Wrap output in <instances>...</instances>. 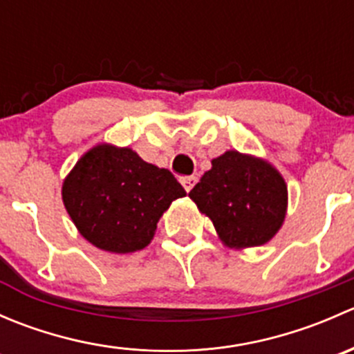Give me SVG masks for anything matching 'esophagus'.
Listing matches in <instances>:
<instances>
[{"mask_svg": "<svg viewBox=\"0 0 354 354\" xmlns=\"http://www.w3.org/2000/svg\"><path fill=\"white\" fill-rule=\"evenodd\" d=\"M181 185H183V188L187 192H190L192 188L195 187V183H197V178L195 176H185V178H181Z\"/></svg>", "mask_w": 354, "mask_h": 354, "instance_id": "1", "label": "esophagus"}]
</instances>
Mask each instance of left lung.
<instances>
[{"instance_id":"obj_1","label":"left lung","mask_w":354,"mask_h":354,"mask_svg":"<svg viewBox=\"0 0 354 354\" xmlns=\"http://www.w3.org/2000/svg\"><path fill=\"white\" fill-rule=\"evenodd\" d=\"M188 195L212 219L221 240L236 248L267 243L286 216L283 176L270 164L236 151L214 159L212 169Z\"/></svg>"}]
</instances>
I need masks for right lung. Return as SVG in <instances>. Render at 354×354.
<instances>
[{
  "instance_id": "right-lung-1",
  "label": "right lung",
  "mask_w": 354,
  "mask_h": 354,
  "mask_svg": "<svg viewBox=\"0 0 354 354\" xmlns=\"http://www.w3.org/2000/svg\"><path fill=\"white\" fill-rule=\"evenodd\" d=\"M185 195L171 171L113 145L88 151L63 183V202L82 236L113 253L145 248L164 210Z\"/></svg>"
}]
</instances>
